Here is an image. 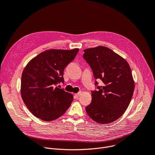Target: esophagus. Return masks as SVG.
Here are the masks:
<instances>
[{
    "label": "esophagus",
    "instance_id": "obj_1",
    "mask_svg": "<svg viewBox=\"0 0 155 155\" xmlns=\"http://www.w3.org/2000/svg\"><path fill=\"white\" fill-rule=\"evenodd\" d=\"M80 95H81V93H76V94H75V96H76L77 97H79Z\"/></svg>",
    "mask_w": 155,
    "mask_h": 155
}]
</instances>
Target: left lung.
Segmentation results:
<instances>
[{
  "label": "left lung",
  "mask_w": 155,
  "mask_h": 155,
  "mask_svg": "<svg viewBox=\"0 0 155 155\" xmlns=\"http://www.w3.org/2000/svg\"><path fill=\"white\" fill-rule=\"evenodd\" d=\"M83 58L89 64L96 79L103 86L91 91L92 101L86 112L93 120L108 124L125 112L134 91V81L128 62L111 49L103 46L84 50ZM98 83L96 81L95 84Z\"/></svg>",
  "instance_id": "obj_1"
}]
</instances>
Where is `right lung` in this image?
Listing matches in <instances>:
<instances>
[{"instance_id":"right-lung-1","label":"right lung","mask_w":155,"mask_h":155,"mask_svg":"<svg viewBox=\"0 0 155 155\" xmlns=\"http://www.w3.org/2000/svg\"><path fill=\"white\" fill-rule=\"evenodd\" d=\"M78 48L51 49L41 52L26 65L21 76V94L29 111L43 121L61 117L70 107L72 94L56 86L64 83V70Z\"/></svg>"}]
</instances>
